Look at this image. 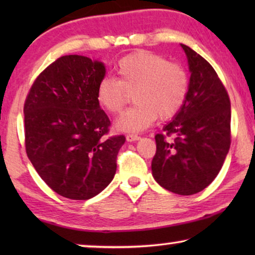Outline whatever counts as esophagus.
I'll return each instance as SVG.
<instances>
[{"instance_id": "34e87169", "label": "esophagus", "mask_w": 255, "mask_h": 255, "mask_svg": "<svg viewBox=\"0 0 255 255\" xmlns=\"http://www.w3.org/2000/svg\"><path fill=\"white\" fill-rule=\"evenodd\" d=\"M140 137H139L138 134H133V133H128L127 135V140L128 141H135V140H139Z\"/></svg>"}]
</instances>
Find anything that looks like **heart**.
Segmentation results:
<instances>
[{"label":"heart","instance_id":"obj_1","mask_svg":"<svg viewBox=\"0 0 255 255\" xmlns=\"http://www.w3.org/2000/svg\"><path fill=\"white\" fill-rule=\"evenodd\" d=\"M117 80L104 78L96 88V100L108 113L118 114L132 93L134 104L121 115L116 128L139 132L156 118L168 120L177 114L186 100L189 80L182 66L161 55L138 51L122 58L116 67Z\"/></svg>","mask_w":255,"mask_h":255}]
</instances>
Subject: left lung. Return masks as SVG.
<instances>
[{
    "mask_svg": "<svg viewBox=\"0 0 255 255\" xmlns=\"http://www.w3.org/2000/svg\"><path fill=\"white\" fill-rule=\"evenodd\" d=\"M190 71L183 106L163 133L155 135L152 174L160 186L179 195H193L218 175L231 145V103L214 67L181 44ZM173 135L174 140L167 142Z\"/></svg>",
    "mask_w": 255,
    "mask_h": 255,
    "instance_id": "obj_1",
    "label": "left lung"
}]
</instances>
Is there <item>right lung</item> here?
Wrapping results in <instances>:
<instances>
[{
  "instance_id": "1",
  "label": "right lung",
  "mask_w": 255,
  "mask_h": 255,
  "mask_svg": "<svg viewBox=\"0 0 255 255\" xmlns=\"http://www.w3.org/2000/svg\"><path fill=\"white\" fill-rule=\"evenodd\" d=\"M102 62L64 55L34 80L24 103L25 149L55 193L89 200L113 181L123 134L109 137L110 121L96 100Z\"/></svg>"
}]
</instances>
